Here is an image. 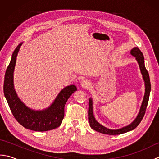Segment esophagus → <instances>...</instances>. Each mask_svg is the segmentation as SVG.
Wrapping results in <instances>:
<instances>
[{"label":"esophagus","instance_id":"obj_1","mask_svg":"<svg viewBox=\"0 0 159 159\" xmlns=\"http://www.w3.org/2000/svg\"><path fill=\"white\" fill-rule=\"evenodd\" d=\"M81 85L83 88H89V87L91 86V84L88 81V80H83V81L82 82Z\"/></svg>","mask_w":159,"mask_h":159}]
</instances>
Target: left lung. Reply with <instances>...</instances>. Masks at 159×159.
I'll use <instances>...</instances> for the list:
<instances>
[{"label": "left lung", "instance_id": "obj_1", "mask_svg": "<svg viewBox=\"0 0 159 159\" xmlns=\"http://www.w3.org/2000/svg\"><path fill=\"white\" fill-rule=\"evenodd\" d=\"M130 53L132 55L135 57L137 62L139 63L141 72L142 74L143 80L145 81V85H146V92H145L142 104H141L139 113L138 114L137 118L134 120L133 122L131 123L130 125H128V126H125L122 128H120V129H117V130L108 129V128L100 124L95 120V118H94L93 114L92 100V98H90L89 100V110H88V119L89 121V124H90V126L92 127V128H93V130H95L98 132H99V133L106 134H111V135H114V134H120L127 133L128 131L133 130L140 124L141 120L143 119L145 113H146V108L148 106V100H149L150 93L151 90V84H150L149 74H148L146 67H145L144 57L143 55V53L141 52V51L139 49V48L135 47V48H133L131 50Z\"/></svg>", "mask_w": 159, "mask_h": 159}]
</instances>
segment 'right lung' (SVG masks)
Segmentation results:
<instances>
[{
  "label": "right lung",
  "instance_id": "right-lung-1",
  "mask_svg": "<svg viewBox=\"0 0 159 159\" xmlns=\"http://www.w3.org/2000/svg\"><path fill=\"white\" fill-rule=\"evenodd\" d=\"M22 43L16 47L6 70L4 80V94L13 117L18 122L27 129L43 132L59 127L64 117V107L70 96L77 90L75 85H70L61 91L55 100L48 109L33 111L26 107L17 96L13 88V76L16 57Z\"/></svg>",
  "mask_w": 159,
  "mask_h": 159
}]
</instances>
